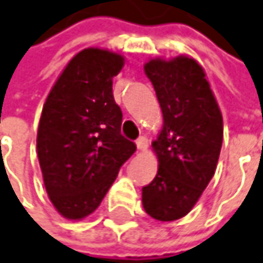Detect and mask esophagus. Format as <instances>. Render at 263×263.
I'll list each match as a JSON object with an SVG mask.
<instances>
[{"instance_id": "obj_1", "label": "esophagus", "mask_w": 263, "mask_h": 263, "mask_svg": "<svg viewBox=\"0 0 263 263\" xmlns=\"http://www.w3.org/2000/svg\"><path fill=\"white\" fill-rule=\"evenodd\" d=\"M136 146H138V151H146V148H148V139L146 138H139L136 140Z\"/></svg>"}]
</instances>
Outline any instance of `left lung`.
<instances>
[{
  "label": "left lung",
  "instance_id": "8db88e82",
  "mask_svg": "<svg viewBox=\"0 0 263 263\" xmlns=\"http://www.w3.org/2000/svg\"><path fill=\"white\" fill-rule=\"evenodd\" d=\"M163 112L152 142L158 172L142 188L145 212L161 222L186 216L215 175L223 118L204 68L190 56L155 58L143 65Z\"/></svg>",
  "mask_w": 263,
  "mask_h": 263
}]
</instances>
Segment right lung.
<instances>
[{
    "label": "right lung",
    "mask_w": 263,
    "mask_h": 263,
    "mask_svg": "<svg viewBox=\"0 0 263 263\" xmlns=\"http://www.w3.org/2000/svg\"><path fill=\"white\" fill-rule=\"evenodd\" d=\"M123 66L117 51L84 48L68 62L43 106L38 161L48 198L65 219L91 215L136 151L121 135L123 114L112 95Z\"/></svg>",
    "instance_id": "obj_1"
}]
</instances>
